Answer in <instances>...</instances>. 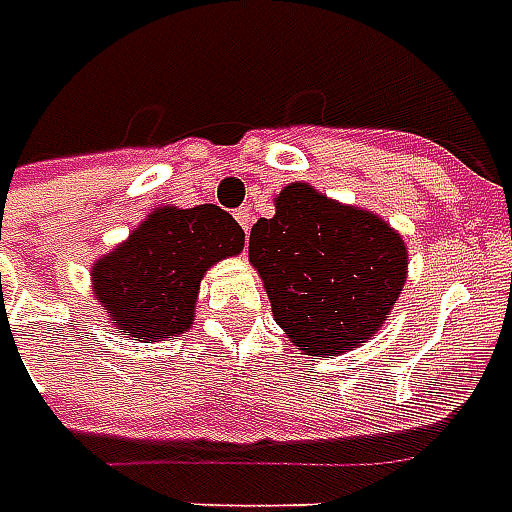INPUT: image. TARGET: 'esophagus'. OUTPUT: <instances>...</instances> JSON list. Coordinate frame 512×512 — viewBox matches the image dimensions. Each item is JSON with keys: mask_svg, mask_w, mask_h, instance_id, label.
<instances>
[{"mask_svg": "<svg viewBox=\"0 0 512 512\" xmlns=\"http://www.w3.org/2000/svg\"><path fill=\"white\" fill-rule=\"evenodd\" d=\"M234 217H237L239 226H242V228H245V231H248V228H250V220H253V217H250L248 209H237V212H234Z\"/></svg>", "mask_w": 512, "mask_h": 512, "instance_id": "34e87169", "label": "esophagus"}]
</instances>
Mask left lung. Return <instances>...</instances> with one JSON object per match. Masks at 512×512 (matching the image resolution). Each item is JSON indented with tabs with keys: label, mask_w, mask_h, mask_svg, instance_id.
Returning <instances> with one entry per match:
<instances>
[{
	"label": "left lung",
	"mask_w": 512,
	"mask_h": 512,
	"mask_svg": "<svg viewBox=\"0 0 512 512\" xmlns=\"http://www.w3.org/2000/svg\"><path fill=\"white\" fill-rule=\"evenodd\" d=\"M250 262L297 350L339 355L383 325L405 284L408 256L380 217L289 184L275 217L250 228Z\"/></svg>",
	"instance_id": "8db88e82"
}]
</instances>
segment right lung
<instances>
[{"instance_id": "add662e5", "label": "right lung", "mask_w": 512, "mask_h": 512, "mask_svg": "<svg viewBox=\"0 0 512 512\" xmlns=\"http://www.w3.org/2000/svg\"><path fill=\"white\" fill-rule=\"evenodd\" d=\"M242 245L245 231L220 206L159 209L93 267V292L121 333L170 339L192 325L206 270Z\"/></svg>"}]
</instances>
